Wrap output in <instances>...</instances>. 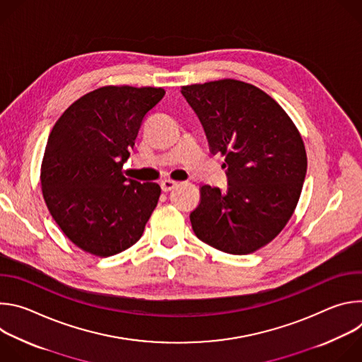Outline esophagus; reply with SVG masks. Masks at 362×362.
Returning <instances> with one entry per match:
<instances>
[{
    "label": "esophagus",
    "mask_w": 362,
    "mask_h": 362,
    "mask_svg": "<svg viewBox=\"0 0 362 362\" xmlns=\"http://www.w3.org/2000/svg\"><path fill=\"white\" fill-rule=\"evenodd\" d=\"M176 185H177V182L170 180V179H165V180L160 182V187H162L163 192H170V190H173V189L176 187Z\"/></svg>",
    "instance_id": "1"
}]
</instances>
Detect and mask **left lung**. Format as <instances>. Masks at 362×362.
Returning <instances> with one entry per match:
<instances>
[{"instance_id": "8db88e82", "label": "left lung", "mask_w": 362, "mask_h": 362, "mask_svg": "<svg viewBox=\"0 0 362 362\" xmlns=\"http://www.w3.org/2000/svg\"><path fill=\"white\" fill-rule=\"evenodd\" d=\"M211 153L225 156L228 190L203 185L190 214L194 235L222 252L247 255L291 219L306 175L303 140L278 103L233 78L183 86Z\"/></svg>"}]
</instances>
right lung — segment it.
Listing matches in <instances>:
<instances>
[{
    "instance_id": "obj_1",
    "label": "right lung",
    "mask_w": 362,
    "mask_h": 362,
    "mask_svg": "<svg viewBox=\"0 0 362 362\" xmlns=\"http://www.w3.org/2000/svg\"><path fill=\"white\" fill-rule=\"evenodd\" d=\"M156 87L105 86L76 100L48 136L41 163L47 208L80 249L106 257L134 245L160 186L122 173L144 116L163 98Z\"/></svg>"
}]
</instances>
